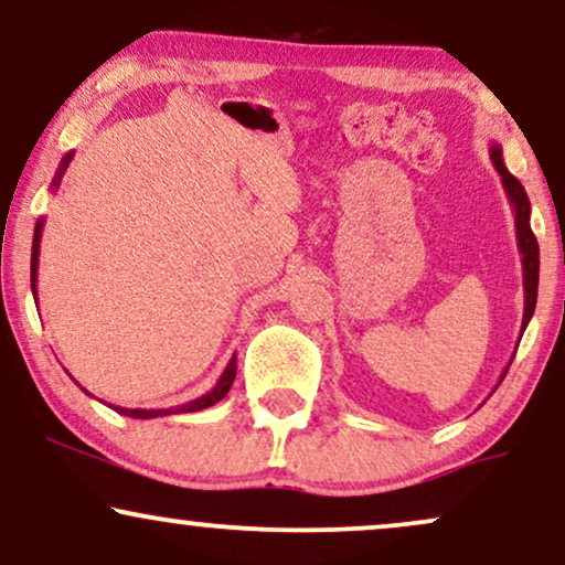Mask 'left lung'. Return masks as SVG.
Segmentation results:
<instances>
[{
  "mask_svg": "<svg viewBox=\"0 0 565 565\" xmlns=\"http://www.w3.org/2000/svg\"><path fill=\"white\" fill-rule=\"evenodd\" d=\"M490 159H492V167H495L498 174H501L503 190L511 200L513 213H516V242H519V253H521V268H524V318H521V333H524L526 323H530L534 316V305H537L540 247H537V237H534L532 226H530V213H532L530 198H526V192H524V188H521V182L516 180V177L505 169L501 146H495V142L490 146ZM505 370H503L501 381L505 377Z\"/></svg>",
  "mask_w": 565,
  "mask_h": 565,
  "instance_id": "obj_1",
  "label": "left lung"
}]
</instances>
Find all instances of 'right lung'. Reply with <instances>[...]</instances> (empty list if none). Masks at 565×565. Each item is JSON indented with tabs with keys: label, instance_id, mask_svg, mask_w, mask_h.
I'll list each match as a JSON object with an SVG mask.
<instances>
[{
	"label": "right lung",
	"instance_id": "right-lung-1",
	"mask_svg": "<svg viewBox=\"0 0 565 565\" xmlns=\"http://www.w3.org/2000/svg\"><path fill=\"white\" fill-rule=\"evenodd\" d=\"M70 161H73V151L64 156L60 169H56L54 180H52V190L60 188L64 171H67ZM41 234H44V218H39V224H35L33 230V249H31V289H33V299H35V281H39V253H41ZM234 375H237V356H232L230 365L224 367V373H221L218 383L213 385L209 394H203L195 402H188L182 406H174V409H125V406H114L109 404L114 412L125 414V417H132V419H153V417H167V414H188V412H200V409H209L216 402H221L226 394H230L232 383H234ZM85 391V388H83Z\"/></svg>",
	"mask_w": 565,
	"mask_h": 565
}]
</instances>
